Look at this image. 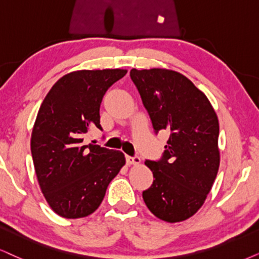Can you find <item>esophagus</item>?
<instances>
[{"label": "esophagus", "instance_id": "obj_1", "mask_svg": "<svg viewBox=\"0 0 259 259\" xmlns=\"http://www.w3.org/2000/svg\"><path fill=\"white\" fill-rule=\"evenodd\" d=\"M125 159H126L127 165H139V163L141 162V159L139 158V156H129V155H126Z\"/></svg>", "mask_w": 259, "mask_h": 259}]
</instances>
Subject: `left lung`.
Wrapping results in <instances>:
<instances>
[{
    "label": "left lung",
    "mask_w": 259,
    "mask_h": 259,
    "mask_svg": "<svg viewBox=\"0 0 259 259\" xmlns=\"http://www.w3.org/2000/svg\"><path fill=\"white\" fill-rule=\"evenodd\" d=\"M158 134H169L159 161L145 162L154 181L142 192L150 211L166 222H181L202 207L220 166L219 120L210 101L188 77L168 69H132Z\"/></svg>",
    "instance_id": "obj_1"
}]
</instances>
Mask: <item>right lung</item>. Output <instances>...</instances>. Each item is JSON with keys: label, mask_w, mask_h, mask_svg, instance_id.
Here are the masks:
<instances>
[{"label": "right lung", "mask_w": 259, "mask_h": 259, "mask_svg": "<svg viewBox=\"0 0 259 259\" xmlns=\"http://www.w3.org/2000/svg\"><path fill=\"white\" fill-rule=\"evenodd\" d=\"M125 74V69L73 71L42 100L31 152L42 195L62 218H84L96 211L110 182L125 165L122 152L83 146L82 139L92 127L101 130L104 94Z\"/></svg>", "instance_id": "right-lung-1"}]
</instances>
